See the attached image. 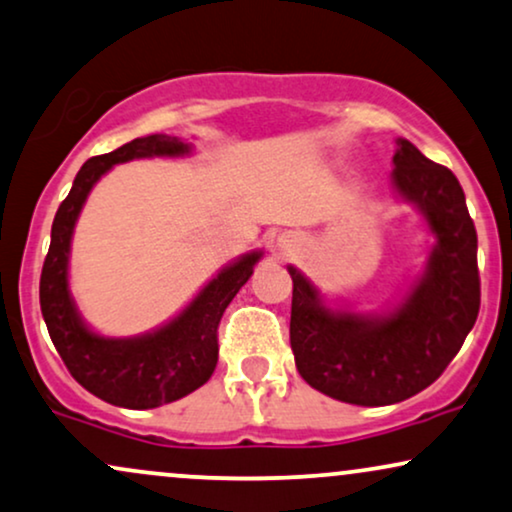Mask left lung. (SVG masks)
Segmentation results:
<instances>
[{"label": "left lung", "mask_w": 512, "mask_h": 512, "mask_svg": "<svg viewBox=\"0 0 512 512\" xmlns=\"http://www.w3.org/2000/svg\"><path fill=\"white\" fill-rule=\"evenodd\" d=\"M394 185L437 235L425 277L387 318L334 313L304 275H292L296 370L313 389L356 406H389L427 389L449 368L479 313L477 230L463 187L446 166L399 140Z\"/></svg>", "instance_id": "1"}]
</instances>
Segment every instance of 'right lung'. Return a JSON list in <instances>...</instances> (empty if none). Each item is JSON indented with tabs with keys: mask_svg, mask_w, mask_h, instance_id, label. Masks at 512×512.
<instances>
[{
	"mask_svg": "<svg viewBox=\"0 0 512 512\" xmlns=\"http://www.w3.org/2000/svg\"><path fill=\"white\" fill-rule=\"evenodd\" d=\"M178 137H137L109 154L92 156L75 175L52 225V244L40 275V308L61 361L90 394L132 410L178 401L208 382L218 363V325L225 308L254 273L261 254L225 268L197 299L161 330L135 339H104L82 325L68 294V251L73 225L94 182L116 163L142 156H182Z\"/></svg>",
	"mask_w": 512,
	"mask_h": 512,
	"instance_id": "1",
	"label": "right lung"
}]
</instances>
